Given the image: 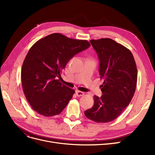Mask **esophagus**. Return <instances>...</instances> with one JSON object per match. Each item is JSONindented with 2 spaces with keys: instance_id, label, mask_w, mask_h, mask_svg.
Wrapping results in <instances>:
<instances>
[{
  "instance_id": "1",
  "label": "esophagus",
  "mask_w": 155,
  "mask_h": 155,
  "mask_svg": "<svg viewBox=\"0 0 155 155\" xmlns=\"http://www.w3.org/2000/svg\"><path fill=\"white\" fill-rule=\"evenodd\" d=\"M76 94L78 97H81V96H82V95H84V92L79 91H76Z\"/></svg>"
}]
</instances>
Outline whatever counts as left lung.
Returning a JSON list of instances; mask_svg holds the SVG:
<instances>
[{"mask_svg": "<svg viewBox=\"0 0 155 155\" xmlns=\"http://www.w3.org/2000/svg\"><path fill=\"white\" fill-rule=\"evenodd\" d=\"M90 42L100 61L103 94L101 97L94 96L93 107L84 114L95 123H106L116 119L131 101L137 84L136 64L131 51L112 39H91Z\"/></svg>", "mask_w": 155, "mask_h": 155, "instance_id": "left-lung-1", "label": "left lung"}]
</instances>
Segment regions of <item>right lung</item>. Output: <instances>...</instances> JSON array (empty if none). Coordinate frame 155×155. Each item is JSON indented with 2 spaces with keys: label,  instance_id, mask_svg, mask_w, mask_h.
Wrapping results in <instances>:
<instances>
[{
  "label": "right lung",
  "instance_id": "obj_1",
  "mask_svg": "<svg viewBox=\"0 0 155 155\" xmlns=\"http://www.w3.org/2000/svg\"><path fill=\"white\" fill-rule=\"evenodd\" d=\"M90 46L87 40L60 33L51 34L32 46L22 64L21 80L27 101L39 114L54 116L66 107L75 91L56 78L71 58Z\"/></svg>",
  "mask_w": 155,
  "mask_h": 155
}]
</instances>
